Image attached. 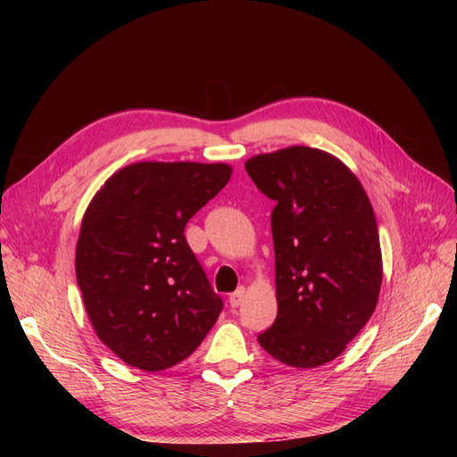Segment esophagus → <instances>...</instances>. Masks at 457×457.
Returning <instances> with one entry per match:
<instances>
[{"mask_svg": "<svg viewBox=\"0 0 457 457\" xmlns=\"http://www.w3.org/2000/svg\"><path fill=\"white\" fill-rule=\"evenodd\" d=\"M245 287H238V289L229 296V303H231V307H238L243 303V300H245Z\"/></svg>", "mask_w": 457, "mask_h": 457, "instance_id": "34e87169", "label": "esophagus"}]
</instances>
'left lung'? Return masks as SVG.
<instances>
[{
  "instance_id": "left-lung-1",
  "label": "left lung",
  "mask_w": 457,
  "mask_h": 457,
  "mask_svg": "<svg viewBox=\"0 0 457 457\" xmlns=\"http://www.w3.org/2000/svg\"><path fill=\"white\" fill-rule=\"evenodd\" d=\"M272 211L278 317L257 341L278 361H333L372 317L381 287L376 216L363 185L328 152L289 146L246 161Z\"/></svg>"
}]
</instances>
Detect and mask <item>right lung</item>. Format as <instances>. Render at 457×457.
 Segmentation results:
<instances>
[{
  "mask_svg": "<svg viewBox=\"0 0 457 457\" xmlns=\"http://www.w3.org/2000/svg\"><path fill=\"white\" fill-rule=\"evenodd\" d=\"M224 162L144 161L112 174L88 204L76 278L100 341L146 372L195 352L224 307L187 245V222L226 187Z\"/></svg>",
  "mask_w": 457,
  "mask_h": 457,
  "instance_id": "add662e5",
  "label": "right lung"
}]
</instances>
